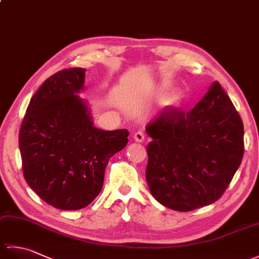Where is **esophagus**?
<instances>
[{
  "label": "esophagus",
  "instance_id": "34e87169",
  "mask_svg": "<svg viewBox=\"0 0 259 259\" xmlns=\"http://www.w3.org/2000/svg\"><path fill=\"white\" fill-rule=\"evenodd\" d=\"M134 139H135V141H137V142H142L145 140V134L142 133V131H137V133H135L134 134Z\"/></svg>",
  "mask_w": 259,
  "mask_h": 259
}]
</instances>
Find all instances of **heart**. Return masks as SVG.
<instances>
[{"mask_svg": "<svg viewBox=\"0 0 259 259\" xmlns=\"http://www.w3.org/2000/svg\"><path fill=\"white\" fill-rule=\"evenodd\" d=\"M166 93H167V87L164 84H161L156 90V96H158V97H163ZM184 100H185V96L180 92L175 93V95L171 97V103L176 107H180L181 104L184 103Z\"/></svg>", "mask_w": 259, "mask_h": 259, "instance_id": "b5f03b06", "label": "heart"}]
</instances>
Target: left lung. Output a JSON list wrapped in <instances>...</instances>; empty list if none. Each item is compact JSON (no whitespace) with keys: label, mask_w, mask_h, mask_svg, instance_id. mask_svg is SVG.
Segmentation results:
<instances>
[{"label":"left lung","mask_w":259,"mask_h":259,"mask_svg":"<svg viewBox=\"0 0 259 259\" xmlns=\"http://www.w3.org/2000/svg\"><path fill=\"white\" fill-rule=\"evenodd\" d=\"M146 179L164 207L190 211L217 201L244 156V124L214 81L189 112L166 109L146 125Z\"/></svg>","instance_id":"1"}]
</instances>
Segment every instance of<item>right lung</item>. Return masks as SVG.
Segmentation results:
<instances>
[{"instance_id": "add662e5", "label": "right lung", "mask_w": 259, "mask_h": 259, "mask_svg": "<svg viewBox=\"0 0 259 259\" xmlns=\"http://www.w3.org/2000/svg\"><path fill=\"white\" fill-rule=\"evenodd\" d=\"M85 69L71 68L47 79L31 98L19 147L27 185L62 210L87 207L100 194L109 159L128 144L129 131L93 125L90 108L78 96Z\"/></svg>"}]
</instances>
